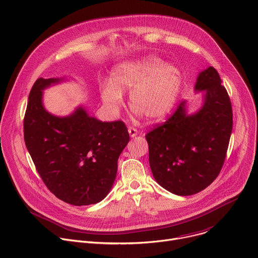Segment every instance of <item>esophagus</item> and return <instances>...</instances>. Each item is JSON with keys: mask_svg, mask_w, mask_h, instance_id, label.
Wrapping results in <instances>:
<instances>
[{"mask_svg": "<svg viewBox=\"0 0 258 258\" xmlns=\"http://www.w3.org/2000/svg\"><path fill=\"white\" fill-rule=\"evenodd\" d=\"M128 134L132 138H135L136 136H138V131H137V128H135L133 126H128Z\"/></svg>", "mask_w": 258, "mask_h": 258, "instance_id": "1", "label": "esophagus"}]
</instances>
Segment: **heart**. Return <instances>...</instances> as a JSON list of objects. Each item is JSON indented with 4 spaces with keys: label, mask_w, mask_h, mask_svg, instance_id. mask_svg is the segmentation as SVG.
<instances>
[{
    "label": "heart",
    "mask_w": 258,
    "mask_h": 258,
    "mask_svg": "<svg viewBox=\"0 0 258 258\" xmlns=\"http://www.w3.org/2000/svg\"><path fill=\"white\" fill-rule=\"evenodd\" d=\"M182 84L180 70L160 58L149 56L117 65L111 82L101 87L103 102L112 110L123 103L122 93L131 91L133 109L149 120L163 118L172 109Z\"/></svg>",
    "instance_id": "heart-1"
}]
</instances>
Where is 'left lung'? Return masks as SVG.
I'll list each match as a JSON object with an SVG mask.
<instances>
[{
  "mask_svg": "<svg viewBox=\"0 0 258 258\" xmlns=\"http://www.w3.org/2000/svg\"><path fill=\"white\" fill-rule=\"evenodd\" d=\"M195 92H203V105L187 113V102L161 125L146 135L154 178L178 196L196 194L222 169L233 128L231 100L212 66L201 71Z\"/></svg>",
  "mask_w": 258,
  "mask_h": 258,
  "instance_id": "obj_1",
  "label": "left lung"
}]
</instances>
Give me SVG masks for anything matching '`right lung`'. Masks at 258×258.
<instances>
[{
    "label": "right lung",
    "instance_id": "add662e5",
    "mask_svg": "<svg viewBox=\"0 0 258 258\" xmlns=\"http://www.w3.org/2000/svg\"><path fill=\"white\" fill-rule=\"evenodd\" d=\"M62 81L41 78L33 84L23 120L25 145L57 198L76 206L96 204L112 188L130 135L123 121L103 122L83 106L65 117L48 112L43 91Z\"/></svg>",
    "mask_w": 258,
    "mask_h": 258
}]
</instances>
